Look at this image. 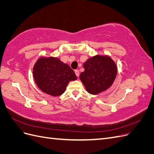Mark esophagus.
<instances>
[{"label": "esophagus", "instance_id": "esophagus-1", "mask_svg": "<svg viewBox=\"0 0 154 154\" xmlns=\"http://www.w3.org/2000/svg\"><path fill=\"white\" fill-rule=\"evenodd\" d=\"M74 72H75V74H76V76L77 77H78L79 75H80V72H79L78 70H75V71H74Z\"/></svg>", "mask_w": 154, "mask_h": 154}]
</instances>
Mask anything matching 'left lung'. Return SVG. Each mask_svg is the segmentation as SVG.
I'll use <instances>...</instances> for the list:
<instances>
[{"label": "left lung", "mask_w": 154, "mask_h": 154, "mask_svg": "<svg viewBox=\"0 0 154 154\" xmlns=\"http://www.w3.org/2000/svg\"><path fill=\"white\" fill-rule=\"evenodd\" d=\"M83 68L85 71L80 74V79L87 91L94 95L112 85L118 72L116 64L109 56L96 55L88 58Z\"/></svg>", "instance_id": "obj_1"}]
</instances>
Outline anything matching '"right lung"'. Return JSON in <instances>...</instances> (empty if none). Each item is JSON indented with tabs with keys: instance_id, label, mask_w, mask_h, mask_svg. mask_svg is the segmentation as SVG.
<instances>
[{
	"instance_id": "add662e5",
	"label": "right lung",
	"mask_w": 154,
	"mask_h": 154,
	"mask_svg": "<svg viewBox=\"0 0 154 154\" xmlns=\"http://www.w3.org/2000/svg\"><path fill=\"white\" fill-rule=\"evenodd\" d=\"M34 80L41 91L49 95L62 94L69 82L77 79L73 70L58 58L41 57L32 69Z\"/></svg>"
}]
</instances>
